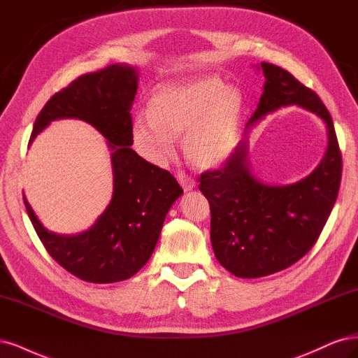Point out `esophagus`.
Masks as SVG:
<instances>
[{
	"label": "esophagus",
	"mask_w": 358,
	"mask_h": 358,
	"mask_svg": "<svg viewBox=\"0 0 358 358\" xmlns=\"http://www.w3.org/2000/svg\"><path fill=\"white\" fill-rule=\"evenodd\" d=\"M177 180L181 184V187L184 189V192H189L194 187V180L189 174H186L184 171L177 172Z\"/></svg>",
	"instance_id": "34e87169"
}]
</instances>
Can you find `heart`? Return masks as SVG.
<instances>
[{"instance_id": "obj_1", "label": "heart", "mask_w": 358, "mask_h": 358, "mask_svg": "<svg viewBox=\"0 0 358 358\" xmlns=\"http://www.w3.org/2000/svg\"><path fill=\"white\" fill-rule=\"evenodd\" d=\"M150 113L136 114L134 144L143 157L164 164L174 155L176 136L182 135L184 152L193 164L213 166L235 145L242 96L214 78L160 87L150 99Z\"/></svg>"}]
</instances>
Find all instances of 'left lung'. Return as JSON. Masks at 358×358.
<instances>
[{
	"label": "left lung",
	"instance_id": "8db88e82",
	"mask_svg": "<svg viewBox=\"0 0 358 358\" xmlns=\"http://www.w3.org/2000/svg\"><path fill=\"white\" fill-rule=\"evenodd\" d=\"M260 66L266 82L248 124L281 107L299 106L324 120L329 147L314 172L288 186H269L251 174L247 141H241L220 168L202 172L198 181L210 202L214 255L239 278L266 276L301 260L324 227L342 178V155L324 103L281 66Z\"/></svg>",
	"mask_w": 358,
	"mask_h": 358
}]
</instances>
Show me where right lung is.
<instances>
[{
	"label": "right lung",
	"mask_w": 358,
	"mask_h": 358,
	"mask_svg": "<svg viewBox=\"0 0 358 358\" xmlns=\"http://www.w3.org/2000/svg\"><path fill=\"white\" fill-rule=\"evenodd\" d=\"M136 70L108 65L80 76L45 102L34 123L31 141L56 119L90 123L113 150V199L89 230L78 235L49 232L24 203L44 248L77 278L110 284L124 281L152 257L171 205L182 189L166 169L147 162L131 148V107L138 87Z\"/></svg>",
	"instance_id": "obj_1"
}]
</instances>
